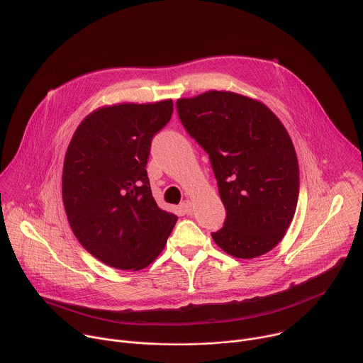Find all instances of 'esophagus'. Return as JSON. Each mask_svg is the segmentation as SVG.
I'll return each instance as SVG.
<instances>
[{"mask_svg": "<svg viewBox=\"0 0 363 363\" xmlns=\"http://www.w3.org/2000/svg\"><path fill=\"white\" fill-rule=\"evenodd\" d=\"M181 210H182L184 213H186V214H191L192 210H194V203H192L189 199H186V201H184V202L181 203Z\"/></svg>", "mask_w": 363, "mask_h": 363, "instance_id": "1", "label": "esophagus"}]
</instances>
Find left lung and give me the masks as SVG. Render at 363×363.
<instances>
[{
  "instance_id": "left-lung-1",
  "label": "left lung",
  "mask_w": 363,
  "mask_h": 363,
  "mask_svg": "<svg viewBox=\"0 0 363 363\" xmlns=\"http://www.w3.org/2000/svg\"><path fill=\"white\" fill-rule=\"evenodd\" d=\"M178 116L210 155L227 218L213 233L235 258H254L284 237L298 199V162L280 119L264 103L210 90L177 100Z\"/></svg>"
}]
</instances>
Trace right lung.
Returning <instances> with one entry per match:
<instances>
[{"label":"right lung","instance_id":"add662e5","mask_svg":"<svg viewBox=\"0 0 363 363\" xmlns=\"http://www.w3.org/2000/svg\"><path fill=\"white\" fill-rule=\"evenodd\" d=\"M171 99L91 112L66 152L62 192L79 242L119 270L147 267L178 217L155 202L146 172L150 142L171 119Z\"/></svg>","mask_w":363,"mask_h":363}]
</instances>
